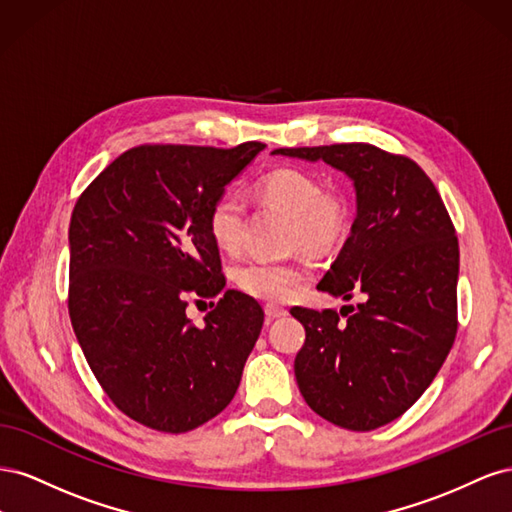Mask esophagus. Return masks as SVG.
Returning <instances> with one entry per match:
<instances>
[{
    "label": "esophagus",
    "instance_id": "esophagus-1",
    "mask_svg": "<svg viewBox=\"0 0 512 512\" xmlns=\"http://www.w3.org/2000/svg\"><path fill=\"white\" fill-rule=\"evenodd\" d=\"M265 314L273 320V318H284L286 314H288V309L286 307H280V305H275V303H267L265 305Z\"/></svg>",
    "mask_w": 512,
    "mask_h": 512
}]
</instances>
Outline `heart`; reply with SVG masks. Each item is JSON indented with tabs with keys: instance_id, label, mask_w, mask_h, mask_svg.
Instances as JSON below:
<instances>
[{
	"instance_id": "obj_1",
	"label": "heart",
	"mask_w": 512,
	"mask_h": 512,
	"mask_svg": "<svg viewBox=\"0 0 512 512\" xmlns=\"http://www.w3.org/2000/svg\"><path fill=\"white\" fill-rule=\"evenodd\" d=\"M260 196L269 205L290 215V243L305 250H331L348 226L346 200L335 192H322L320 181L303 168L280 166L258 183ZM245 200L237 192H224L209 211V232L226 254H237L243 245ZM312 277L305 260L273 262L250 258L235 269L237 286L254 299L280 303L297 294Z\"/></svg>"
}]
</instances>
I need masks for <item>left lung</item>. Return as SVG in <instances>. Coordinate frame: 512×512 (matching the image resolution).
I'll return each mask as SVG.
<instances>
[{"label":"left lung","mask_w":512,"mask_h":512,"mask_svg":"<svg viewBox=\"0 0 512 512\" xmlns=\"http://www.w3.org/2000/svg\"><path fill=\"white\" fill-rule=\"evenodd\" d=\"M346 173L356 218L318 290L365 301L292 307L305 327L294 376L307 406L329 423L371 431L395 421L436 378L457 335L459 243L425 170L367 143L275 149Z\"/></svg>","instance_id":"1"}]
</instances>
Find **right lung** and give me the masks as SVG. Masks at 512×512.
Returning <instances> with one entry per match:
<instances>
[{
  "label": "right lung",
  "instance_id": "obj_1",
  "mask_svg": "<svg viewBox=\"0 0 512 512\" xmlns=\"http://www.w3.org/2000/svg\"><path fill=\"white\" fill-rule=\"evenodd\" d=\"M265 149L141 145L108 164L70 220L68 312L85 359L136 423L185 433L235 397L265 312L226 290L209 211ZM220 296L200 328L184 314Z\"/></svg>",
  "mask_w": 512,
  "mask_h": 512
}]
</instances>
